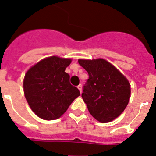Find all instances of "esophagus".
I'll use <instances>...</instances> for the list:
<instances>
[{"label": "esophagus", "instance_id": "esophagus-1", "mask_svg": "<svg viewBox=\"0 0 156 156\" xmlns=\"http://www.w3.org/2000/svg\"><path fill=\"white\" fill-rule=\"evenodd\" d=\"M78 90H79V91H80V93H82V85H78Z\"/></svg>", "mask_w": 156, "mask_h": 156}]
</instances>
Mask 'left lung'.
Segmentation results:
<instances>
[{
	"label": "left lung",
	"instance_id": "8db88e82",
	"mask_svg": "<svg viewBox=\"0 0 156 156\" xmlns=\"http://www.w3.org/2000/svg\"><path fill=\"white\" fill-rule=\"evenodd\" d=\"M78 63L89 74L82 94L89 112L99 122H110L120 116L129 104V81L102 58L79 59Z\"/></svg>",
	"mask_w": 156,
	"mask_h": 156
}]
</instances>
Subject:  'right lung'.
<instances>
[{
  "instance_id": "1",
  "label": "right lung",
  "mask_w": 156,
  "mask_h": 156,
  "mask_svg": "<svg viewBox=\"0 0 156 156\" xmlns=\"http://www.w3.org/2000/svg\"><path fill=\"white\" fill-rule=\"evenodd\" d=\"M70 62V58L51 56L41 60L26 73L23 84L26 100L40 118H59L80 95L65 72Z\"/></svg>"
}]
</instances>
